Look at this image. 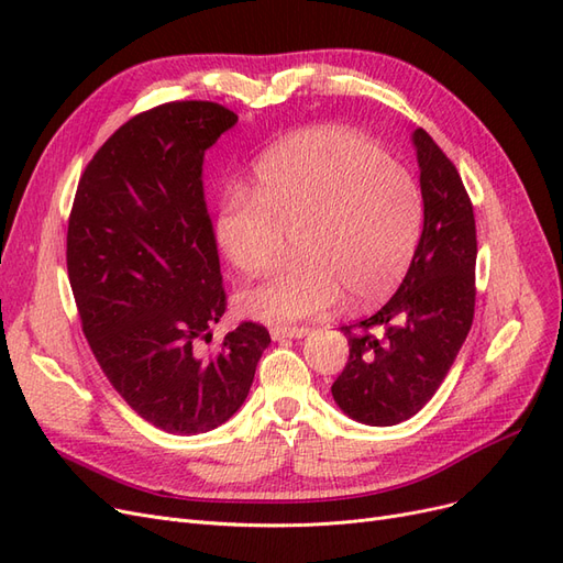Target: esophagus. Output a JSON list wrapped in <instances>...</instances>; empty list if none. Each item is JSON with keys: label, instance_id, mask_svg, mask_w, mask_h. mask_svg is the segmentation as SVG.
<instances>
[{"label": "esophagus", "instance_id": "34e87169", "mask_svg": "<svg viewBox=\"0 0 563 563\" xmlns=\"http://www.w3.org/2000/svg\"><path fill=\"white\" fill-rule=\"evenodd\" d=\"M310 329L308 327H272L269 335L272 340H284V338H302L308 335Z\"/></svg>", "mask_w": 563, "mask_h": 563}]
</instances>
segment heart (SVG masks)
<instances>
[{
  "mask_svg": "<svg viewBox=\"0 0 563 563\" xmlns=\"http://www.w3.org/2000/svg\"><path fill=\"white\" fill-rule=\"evenodd\" d=\"M422 225L416 178L362 133L314 126L255 164L253 190L220 199L216 242L242 275L267 269L294 234L296 263L246 286L240 308L267 323L317 317L345 296L364 308L395 291Z\"/></svg>",
  "mask_w": 563,
  "mask_h": 563,
  "instance_id": "heart-1",
  "label": "heart"
}]
</instances>
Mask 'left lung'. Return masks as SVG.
I'll return each instance as SVG.
<instances>
[{
	"mask_svg": "<svg viewBox=\"0 0 563 563\" xmlns=\"http://www.w3.org/2000/svg\"><path fill=\"white\" fill-rule=\"evenodd\" d=\"M424 223L397 294L362 321L340 327L350 356L331 385L335 404L387 428L428 404L463 347L474 319L476 225L455 164L416 129Z\"/></svg>",
	"mask_w": 563,
	"mask_h": 563,
	"instance_id": "left-lung-1",
	"label": "left lung"
}]
</instances>
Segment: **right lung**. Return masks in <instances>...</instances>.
Segmentation results:
<instances>
[{
	"label": "right lung",
	"mask_w": 563,
	"mask_h": 563,
	"mask_svg": "<svg viewBox=\"0 0 563 563\" xmlns=\"http://www.w3.org/2000/svg\"><path fill=\"white\" fill-rule=\"evenodd\" d=\"M236 114L174 100L131 117L84 168L67 220V277L96 362L135 413L168 434L209 432L236 413L269 345L228 310L203 155Z\"/></svg>",
	"instance_id": "obj_1"
}]
</instances>
